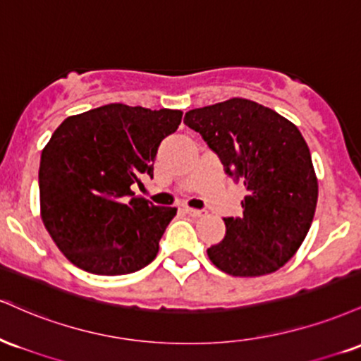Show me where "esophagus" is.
Returning a JSON list of instances; mask_svg holds the SVG:
<instances>
[{
  "instance_id": "34e87169",
  "label": "esophagus",
  "mask_w": 361,
  "mask_h": 361,
  "mask_svg": "<svg viewBox=\"0 0 361 361\" xmlns=\"http://www.w3.org/2000/svg\"><path fill=\"white\" fill-rule=\"evenodd\" d=\"M185 213H188L189 216H192V218H201V216L206 214V211L202 209H194V207H185Z\"/></svg>"
}]
</instances>
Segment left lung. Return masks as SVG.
Wrapping results in <instances>:
<instances>
[{"instance_id": "1", "label": "left lung", "mask_w": 361, "mask_h": 361, "mask_svg": "<svg viewBox=\"0 0 361 361\" xmlns=\"http://www.w3.org/2000/svg\"><path fill=\"white\" fill-rule=\"evenodd\" d=\"M184 123L247 189L243 216L224 218L226 235L207 248L209 260L233 277L279 270L302 245L317 202L311 152L298 126L243 97L190 109Z\"/></svg>"}]
</instances>
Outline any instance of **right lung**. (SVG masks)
Segmentation results:
<instances>
[{"instance_id": "right-lung-1", "label": "right lung", "mask_w": 361, "mask_h": 361, "mask_svg": "<svg viewBox=\"0 0 361 361\" xmlns=\"http://www.w3.org/2000/svg\"><path fill=\"white\" fill-rule=\"evenodd\" d=\"M182 111L111 103L66 118L40 157V216L71 264L125 275L150 264L177 207L155 206L131 185L154 177L160 142Z\"/></svg>"}]
</instances>
